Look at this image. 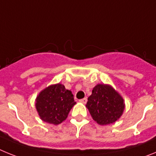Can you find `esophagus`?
Here are the masks:
<instances>
[{
	"label": "esophagus",
	"mask_w": 156,
	"mask_h": 156,
	"mask_svg": "<svg viewBox=\"0 0 156 156\" xmlns=\"http://www.w3.org/2000/svg\"><path fill=\"white\" fill-rule=\"evenodd\" d=\"M87 101V98H84L80 99V102L83 103V104H86Z\"/></svg>",
	"instance_id": "1"
}]
</instances>
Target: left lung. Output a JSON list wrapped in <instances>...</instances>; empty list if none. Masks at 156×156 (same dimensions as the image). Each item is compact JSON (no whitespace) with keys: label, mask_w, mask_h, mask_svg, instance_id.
Masks as SVG:
<instances>
[{"label":"left lung","mask_w":156,"mask_h":156,"mask_svg":"<svg viewBox=\"0 0 156 156\" xmlns=\"http://www.w3.org/2000/svg\"><path fill=\"white\" fill-rule=\"evenodd\" d=\"M86 107L99 125L113 123L121 117L125 108L124 100L111 85L97 84L88 98Z\"/></svg>","instance_id":"obj_1"}]
</instances>
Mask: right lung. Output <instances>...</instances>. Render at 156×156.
<instances>
[{
	"instance_id": "obj_1",
	"label": "right lung",
	"mask_w": 156,
	"mask_h": 156,
	"mask_svg": "<svg viewBox=\"0 0 156 156\" xmlns=\"http://www.w3.org/2000/svg\"><path fill=\"white\" fill-rule=\"evenodd\" d=\"M76 103L71 90H66L62 83H56L40 92L35 106L44 122L58 125L66 120Z\"/></svg>"
}]
</instances>
